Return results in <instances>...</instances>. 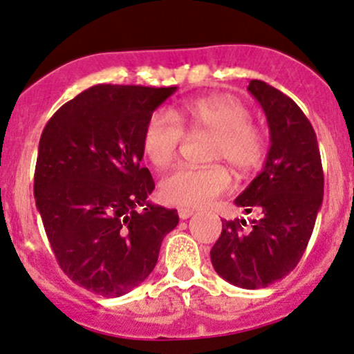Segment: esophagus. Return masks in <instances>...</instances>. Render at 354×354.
Returning <instances> with one entry per match:
<instances>
[{"instance_id": "1", "label": "esophagus", "mask_w": 354, "mask_h": 354, "mask_svg": "<svg viewBox=\"0 0 354 354\" xmlns=\"http://www.w3.org/2000/svg\"><path fill=\"white\" fill-rule=\"evenodd\" d=\"M192 214H194V210H190V209H178V217H180L182 221L189 219V217L192 216Z\"/></svg>"}]
</instances>
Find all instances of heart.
Listing matches in <instances>:
<instances>
[{
    "label": "heart",
    "instance_id": "1",
    "mask_svg": "<svg viewBox=\"0 0 354 354\" xmlns=\"http://www.w3.org/2000/svg\"><path fill=\"white\" fill-rule=\"evenodd\" d=\"M252 113L244 103L229 95L192 98L176 112H153L142 133L147 158L158 169L172 164L184 142V129L212 135L209 160L224 162L236 174H248L264 157V135L251 124ZM230 185L227 170L221 165L178 167L160 182V196L178 207H204L222 196Z\"/></svg>",
    "mask_w": 354,
    "mask_h": 354
}]
</instances>
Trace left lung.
<instances>
[{
  "label": "left lung",
  "mask_w": 354,
  "mask_h": 354,
  "mask_svg": "<svg viewBox=\"0 0 354 354\" xmlns=\"http://www.w3.org/2000/svg\"><path fill=\"white\" fill-rule=\"evenodd\" d=\"M248 91L259 102L269 127L266 164L236 205L257 210L251 230L245 221H222L210 261L222 279L242 289L268 288L296 268L308 248L323 204L324 176L313 125L295 100L266 82Z\"/></svg>",
  "instance_id": "8db88e82"
}]
</instances>
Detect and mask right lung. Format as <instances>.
<instances>
[{
	"instance_id": "1",
	"label": "right lung",
	"mask_w": 354,
	"mask_h": 354,
	"mask_svg": "<svg viewBox=\"0 0 354 354\" xmlns=\"http://www.w3.org/2000/svg\"><path fill=\"white\" fill-rule=\"evenodd\" d=\"M177 86L95 85L59 106L39 138L35 198L59 268L105 297L124 296L156 268L176 209L156 189L142 133ZM142 207V211H137Z\"/></svg>"
}]
</instances>
